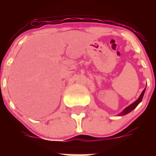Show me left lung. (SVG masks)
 Masks as SVG:
<instances>
[{
  "mask_svg": "<svg viewBox=\"0 0 156 156\" xmlns=\"http://www.w3.org/2000/svg\"><path fill=\"white\" fill-rule=\"evenodd\" d=\"M145 89H146V87H145V88H144V90H143V91L141 92V94H140V96H139L138 98H137V100L135 101L134 102H133L131 105H129L127 106L126 108H125L124 109H123L122 112H121L120 113L118 114V115H119V116H122V115H126V114L129 113V112H131V111H133V110L134 109V108H136V107H137V105H138L139 103L141 102V101H142L143 97H144V92H145Z\"/></svg>",
  "mask_w": 156,
  "mask_h": 156,
  "instance_id": "left-lung-1",
  "label": "left lung"
}]
</instances>
